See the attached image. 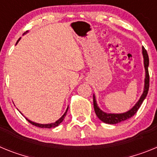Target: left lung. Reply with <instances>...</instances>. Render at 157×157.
Listing matches in <instances>:
<instances>
[{
	"mask_svg": "<svg viewBox=\"0 0 157 157\" xmlns=\"http://www.w3.org/2000/svg\"><path fill=\"white\" fill-rule=\"evenodd\" d=\"M142 54L143 58H144V69H145V78H144V91L141 95V98L139 99L138 101L137 102L134 106L132 107L129 111H126L125 113H122V114H108V113L103 112L102 110L99 109L98 107L96 100H95V95H93V105H94V110L95 112L97 115L98 118L101 120L102 122H105L107 124H116L118 122H121L122 121L127 120L133 117L134 114L137 113L138 111V109L141 107V103L144 100L145 97L147 96V94L148 92V88H149V74H148V63H149V59H148V55L147 54L146 50L142 47Z\"/></svg>",
	"mask_w": 157,
	"mask_h": 157,
	"instance_id": "8db88e82",
	"label": "left lung"
}]
</instances>
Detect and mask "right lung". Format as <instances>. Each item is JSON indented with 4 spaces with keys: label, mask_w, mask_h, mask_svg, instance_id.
Segmentation results:
<instances>
[{
    "label": "right lung",
    "mask_w": 157,
    "mask_h": 157,
    "mask_svg": "<svg viewBox=\"0 0 157 157\" xmlns=\"http://www.w3.org/2000/svg\"><path fill=\"white\" fill-rule=\"evenodd\" d=\"M27 32H28V31H26L25 33H24V34L27 33ZM19 40H20V39H19ZM19 40L17 41V43H18V42H19ZM68 109H69V107H67V109H66V111H65V114H64L63 115H62V116L61 117V118H60L58 120V121H56V122H54V123L39 124V123H36V122H32V121H31V120L28 119V118H26V119L28 120V121L30 122V123L32 124L33 126H38V127H40V128H48V129H50V128H54V127H56V126H58V125H59V124L61 123V122H62V121H63L64 118H65V115H66V113H67Z\"/></svg>",
    "instance_id": "obj_1"
}]
</instances>
